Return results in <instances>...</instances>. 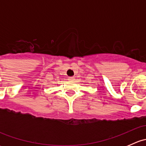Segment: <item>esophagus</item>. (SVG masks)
I'll use <instances>...</instances> for the list:
<instances>
[{
  "mask_svg": "<svg viewBox=\"0 0 146 146\" xmlns=\"http://www.w3.org/2000/svg\"><path fill=\"white\" fill-rule=\"evenodd\" d=\"M68 80H70V81H74L75 78L74 77H69L68 78Z\"/></svg>",
  "mask_w": 146,
  "mask_h": 146,
  "instance_id": "obj_1",
  "label": "esophagus"
}]
</instances>
